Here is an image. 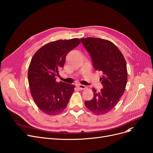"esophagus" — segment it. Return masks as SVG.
I'll return each mask as SVG.
<instances>
[{
  "instance_id": "1",
  "label": "esophagus",
  "mask_w": 153,
  "mask_h": 153,
  "mask_svg": "<svg viewBox=\"0 0 153 153\" xmlns=\"http://www.w3.org/2000/svg\"><path fill=\"white\" fill-rule=\"evenodd\" d=\"M77 87L79 89H80L81 90L85 89L86 88V86L82 85V84H77Z\"/></svg>"
}]
</instances>
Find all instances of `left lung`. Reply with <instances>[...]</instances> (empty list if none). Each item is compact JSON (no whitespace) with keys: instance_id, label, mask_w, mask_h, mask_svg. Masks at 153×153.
Here are the masks:
<instances>
[{"instance_id":"obj_1","label":"left lung","mask_w":153,"mask_h":153,"mask_svg":"<svg viewBox=\"0 0 153 153\" xmlns=\"http://www.w3.org/2000/svg\"><path fill=\"white\" fill-rule=\"evenodd\" d=\"M82 43L91 55L95 70L101 71L103 89L92 88L93 98L85 101L87 108L96 115L111 111L117 105L127 82V64L121 52L112 42L99 38H81Z\"/></svg>"}]
</instances>
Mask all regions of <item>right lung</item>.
Instances as JSON below:
<instances>
[{
	"label": "right lung",
	"instance_id": "obj_1",
	"mask_svg": "<svg viewBox=\"0 0 153 153\" xmlns=\"http://www.w3.org/2000/svg\"><path fill=\"white\" fill-rule=\"evenodd\" d=\"M80 43L77 38L59 39L45 45L33 55L28 69V82L34 101L45 114L57 115L69 103L75 86L59 83L55 77L59 76L68 53Z\"/></svg>",
	"mask_w": 153,
	"mask_h": 153
}]
</instances>
